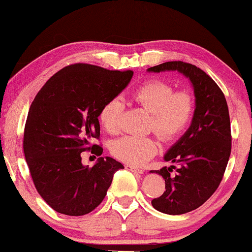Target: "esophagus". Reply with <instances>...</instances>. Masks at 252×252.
<instances>
[{"label": "esophagus", "mask_w": 252, "mask_h": 252, "mask_svg": "<svg viewBox=\"0 0 252 252\" xmlns=\"http://www.w3.org/2000/svg\"><path fill=\"white\" fill-rule=\"evenodd\" d=\"M126 168H127V170H129V171H132V172H135V173H139V174H142L143 172H144L142 168L135 167V166H133V165H126Z\"/></svg>", "instance_id": "34e87169"}]
</instances>
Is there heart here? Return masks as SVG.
I'll return each instance as SVG.
<instances>
[{"mask_svg": "<svg viewBox=\"0 0 252 252\" xmlns=\"http://www.w3.org/2000/svg\"><path fill=\"white\" fill-rule=\"evenodd\" d=\"M132 97L141 108L151 113L150 128L163 141L181 135L190 124L195 102L187 92H175L170 84L160 80L143 82ZM124 105L118 97L106 101L99 111V122L106 132L117 134L120 129ZM111 153L129 165H141L157 153V142L146 136H124L111 144Z\"/></svg>", "mask_w": 252, "mask_h": 252, "instance_id": "obj_1", "label": "heart"}]
</instances>
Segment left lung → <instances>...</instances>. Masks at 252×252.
Here are the masks:
<instances>
[{
	"label": "left lung",
	"instance_id": "8db88e82",
	"mask_svg": "<svg viewBox=\"0 0 252 252\" xmlns=\"http://www.w3.org/2000/svg\"><path fill=\"white\" fill-rule=\"evenodd\" d=\"M148 71H178L194 88L191 125L164 156L165 161L178 167L171 165L151 171L164 178L166 189L151 201L154 208L166 215H184L204 204L222 180L232 150L228 106L219 86L195 65L166 62Z\"/></svg>",
	"mask_w": 252,
	"mask_h": 252
}]
</instances>
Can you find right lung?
<instances>
[{
    "label": "right lung",
    "mask_w": 252,
    "mask_h": 252,
    "mask_svg": "<svg viewBox=\"0 0 252 252\" xmlns=\"http://www.w3.org/2000/svg\"><path fill=\"white\" fill-rule=\"evenodd\" d=\"M132 77L133 71L78 63L55 73L36 94L25 124L24 154L37 192L55 211L74 217L92 212L113 174L124 168L111 157L85 166L81 153L101 156L102 147L91 143L99 139V111Z\"/></svg>",
    "instance_id": "right-lung-1"
}]
</instances>
